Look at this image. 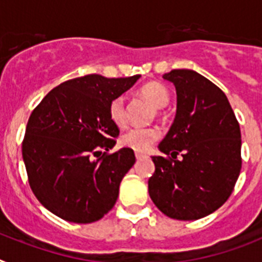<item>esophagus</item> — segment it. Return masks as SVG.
<instances>
[{"instance_id":"1","label":"esophagus","mask_w":262,"mask_h":262,"mask_svg":"<svg viewBox=\"0 0 262 262\" xmlns=\"http://www.w3.org/2000/svg\"><path fill=\"white\" fill-rule=\"evenodd\" d=\"M136 158H137L138 161H141V159L147 158V156H145V154H142V153H136Z\"/></svg>"}]
</instances>
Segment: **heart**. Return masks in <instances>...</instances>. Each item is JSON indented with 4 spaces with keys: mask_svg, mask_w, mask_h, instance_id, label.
Returning a JSON list of instances; mask_svg holds the SVG:
<instances>
[{
    "mask_svg": "<svg viewBox=\"0 0 262 262\" xmlns=\"http://www.w3.org/2000/svg\"><path fill=\"white\" fill-rule=\"evenodd\" d=\"M140 95L146 99L154 108H163L169 104L170 92L169 90L158 83V81H149L140 88ZM109 118L117 126H124L126 124V112H125L124 97L118 96L113 99L109 104ZM161 133L154 126L146 128H132L125 132L120 138L122 146L138 151V153H146L150 147L159 138Z\"/></svg>",
    "mask_w": 262,
    "mask_h": 262,
    "instance_id": "heart-1",
    "label": "heart"
}]
</instances>
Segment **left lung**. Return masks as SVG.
I'll return each instance as SVG.
<instances>
[{
    "label": "left lung",
    "mask_w": 262,
    "mask_h": 262,
    "mask_svg": "<svg viewBox=\"0 0 262 262\" xmlns=\"http://www.w3.org/2000/svg\"><path fill=\"white\" fill-rule=\"evenodd\" d=\"M163 79L177 90V115L158 145L165 156L151 157L149 195L171 219L198 220L233 191L241 170L240 126L224 92L200 74L172 70Z\"/></svg>",
    "instance_id": "left-lung-1"
}]
</instances>
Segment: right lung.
<instances>
[{"label":"right lung","instance_id":"right-lung-1","mask_svg":"<svg viewBox=\"0 0 262 262\" xmlns=\"http://www.w3.org/2000/svg\"><path fill=\"white\" fill-rule=\"evenodd\" d=\"M138 79L76 77L50 91L33 111L22 157L31 190L50 212L87 224L113 208L136 157L129 147L106 153L120 133L109 118V104Z\"/></svg>","mask_w":262,"mask_h":262}]
</instances>
